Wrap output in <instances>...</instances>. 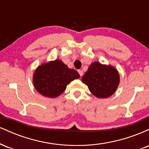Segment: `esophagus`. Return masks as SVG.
Returning a JSON list of instances; mask_svg holds the SVG:
<instances>
[{"label":"esophagus","instance_id":"34e87169","mask_svg":"<svg viewBox=\"0 0 149 149\" xmlns=\"http://www.w3.org/2000/svg\"><path fill=\"white\" fill-rule=\"evenodd\" d=\"M78 73H79V75H80V76H83V71H82V70H78Z\"/></svg>","mask_w":149,"mask_h":149}]
</instances>
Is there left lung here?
Wrapping results in <instances>:
<instances>
[{
    "label": "left lung",
    "mask_w": 149,
    "mask_h": 149,
    "mask_svg": "<svg viewBox=\"0 0 149 149\" xmlns=\"http://www.w3.org/2000/svg\"><path fill=\"white\" fill-rule=\"evenodd\" d=\"M82 81L88 85L90 92L95 97L107 98L115 92L118 86L120 77L113 66L96 61L90 64Z\"/></svg>",
    "instance_id": "1"
}]
</instances>
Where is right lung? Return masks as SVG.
<instances>
[{
    "mask_svg": "<svg viewBox=\"0 0 149 149\" xmlns=\"http://www.w3.org/2000/svg\"><path fill=\"white\" fill-rule=\"evenodd\" d=\"M79 76L76 70L69 69L61 60L57 59L37 68L33 75V85L42 95L54 98L62 94L67 85Z\"/></svg>",
    "mask_w": 149,
    "mask_h": 149,
    "instance_id": "1",
    "label": "right lung"
}]
</instances>
